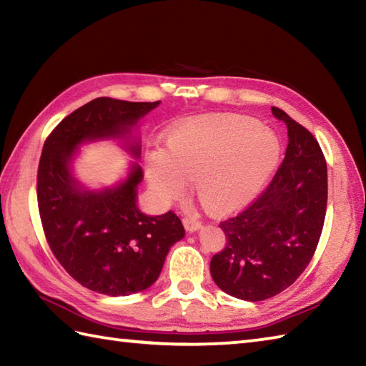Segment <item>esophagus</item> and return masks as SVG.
Masks as SVG:
<instances>
[{"instance_id": "34e87169", "label": "esophagus", "mask_w": 366, "mask_h": 366, "mask_svg": "<svg viewBox=\"0 0 366 366\" xmlns=\"http://www.w3.org/2000/svg\"><path fill=\"white\" fill-rule=\"evenodd\" d=\"M182 223H184L185 229L190 231V232H193V231H197V229L201 228V222H198L197 219H193V217H184Z\"/></svg>"}]
</instances>
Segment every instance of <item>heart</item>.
<instances>
[{"instance_id": "1", "label": "heart", "mask_w": 366, "mask_h": 366, "mask_svg": "<svg viewBox=\"0 0 366 366\" xmlns=\"http://www.w3.org/2000/svg\"><path fill=\"white\" fill-rule=\"evenodd\" d=\"M280 143L253 118L215 114L189 119L171 130L168 151L147 157V181L162 201L181 198L187 181L207 212L228 214L247 204L267 181Z\"/></svg>"}]
</instances>
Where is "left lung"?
<instances>
[{
  "label": "left lung",
  "mask_w": 366,
  "mask_h": 366,
  "mask_svg": "<svg viewBox=\"0 0 366 366\" xmlns=\"http://www.w3.org/2000/svg\"><path fill=\"white\" fill-rule=\"evenodd\" d=\"M290 143L270 184L244 211L220 222L227 236L212 256L215 285L232 297L259 302L290 287L312 261L327 209V165L312 132L283 110Z\"/></svg>",
  "instance_id": "left-lung-1"
}]
</instances>
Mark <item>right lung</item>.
I'll list each match as a JSON object with an SVG mask.
<instances>
[{
    "instance_id": "add662e5",
    "label": "right lung",
    "mask_w": 366,
    "mask_h": 366,
    "mask_svg": "<svg viewBox=\"0 0 366 366\" xmlns=\"http://www.w3.org/2000/svg\"><path fill=\"white\" fill-rule=\"evenodd\" d=\"M160 102L91 100L46 137L37 168V206L54 258L81 286L105 295L144 291L159 278L169 247L185 234L173 212L149 217L138 211L137 185L143 171L100 193L81 192L69 171L75 147L86 139L124 137ZM137 157L139 146H130Z\"/></svg>"
}]
</instances>
